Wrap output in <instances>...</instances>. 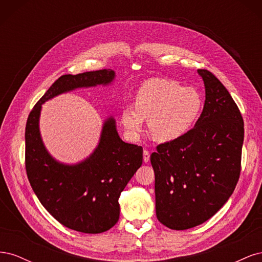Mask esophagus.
Here are the masks:
<instances>
[{
  "label": "esophagus",
  "mask_w": 262,
  "mask_h": 262,
  "mask_svg": "<svg viewBox=\"0 0 262 262\" xmlns=\"http://www.w3.org/2000/svg\"><path fill=\"white\" fill-rule=\"evenodd\" d=\"M143 161H144V163H147L149 161V152L146 149L143 152Z\"/></svg>",
  "instance_id": "34e87169"
}]
</instances>
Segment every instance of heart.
I'll use <instances>...</instances> for the list:
<instances>
[{"mask_svg":"<svg viewBox=\"0 0 262 262\" xmlns=\"http://www.w3.org/2000/svg\"><path fill=\"white\" fill-rule=\"evenodd\" d=\"M203 109V98L193 87L176 81L150 78L142 84L136 95V107L122 109L121 122L130 136L143 131L149 118V131L155 140L170 142L192 130Z\"/></svg>","mask_w":262,"mask_h":262,"instance_id":"b5f03b06","label":"heart"}]
</instances>
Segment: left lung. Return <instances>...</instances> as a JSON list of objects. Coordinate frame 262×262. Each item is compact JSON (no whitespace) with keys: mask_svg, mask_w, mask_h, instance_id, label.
I'll return each mask as SVG.
<instances>
[{"mask_svg":"<svg viewBox=\"0 0 262 262\" xmlns=\"http://www.w3.org/2000/svg\"><path fill=\"white\" fill-rule=\"evenodd\" d=\"M202 114L186 136L157 146L155 208L161 223L176 231L204 223L234 192L241 173L244 120L231 94L207 70Z\"/></svg>","mask_w":262,"mask_h":262,"instance_id":"obj_1","label":"left lung"}]
</instances>
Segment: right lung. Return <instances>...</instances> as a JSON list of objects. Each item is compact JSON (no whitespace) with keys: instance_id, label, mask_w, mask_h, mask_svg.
Instances as JSON below:
<instances>
[{"instance_id":"right-lung-1","label":"right lung","mask_w":262,"mask_h":262,"mask_svg":"<svg viewBox=\"0 0 262 262\" xmlns=\"http://www.w3.org/2000/svg\"><path fill=\"white\" fill-rule=\"evenodd\" d=\"M116 72L110 69L77 75H62L31 110L26 123V171L35 194L51 215L74 231L99 234L119 220V196L143 160V148L119 137L116 119L102 122L98 144L81 162L68 164L54 158L40 133L42 105L61 94L78 89L109 86Z\"/></svg>"}]
</instances>
